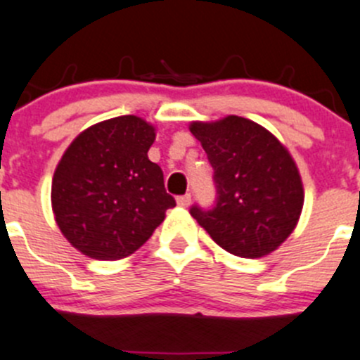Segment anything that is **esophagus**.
I'll use <instances>...</instances> for the list:
<instances>
[{"label":"esophagus","mask_w":360,"mask_h":360,"mask_svg":"<svg viewBox=\"0 0 360 360\" xmlns=\"http://www.w3.org/2000/svg\"><path fill=\"white\" fill-rule=\"evenodd\" d=\"M176 205L181 206V208H187V206L191 205V194H185V195H180V198H176Z\"/></svg>","instance_id":"1"}]
</instances>
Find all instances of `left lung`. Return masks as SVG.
Here are the masks:
<instances>
[{"mask_svg": "<svg viewBox=\"0 0 360 360\" xmlns=\"http://www.w3.org/2000/svg\"><path fill=\"white\" fill-rule=\"evenodd\" d=\"M201 141L212 168L219 198L215 208L191 215L219 247L245 259L275 252L296 229L304 188L285 145L261 124L245 117L188 126Z\"/></svg>", "mask_w": 360, "mask_h": 360, "instance_id": "8db88e82", "label": "left lung"}]
</instances>
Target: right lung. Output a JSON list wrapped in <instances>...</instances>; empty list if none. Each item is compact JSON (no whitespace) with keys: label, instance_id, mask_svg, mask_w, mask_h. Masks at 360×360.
<instances>
[{"label":"right lung","instance_id":"1","mask_svg":"<svg viewBox=\"0 0 360 360\" xmlns=\"http://www.w3.org/2000/svg\"><path fill=\"white\" fill-rule=\"evenodd\" d=\"M155 127L136 115L103 120L64 150L52 179V212L84 255L119 261L138 250L176 205L148 159Z\"/></svg>","mask_w":360,"mask_h":360}]
</instances>
